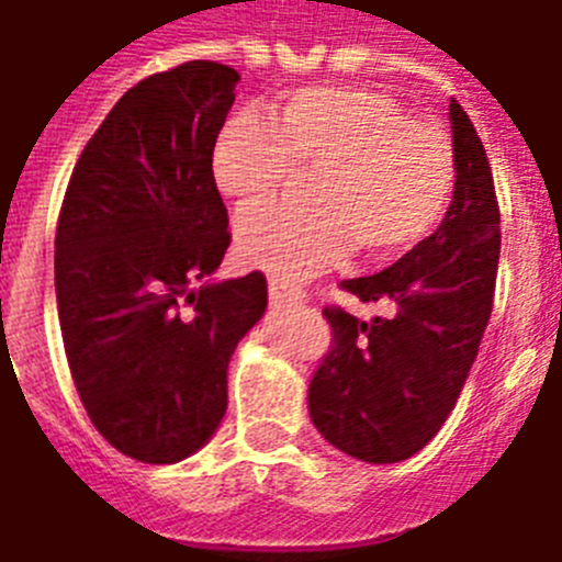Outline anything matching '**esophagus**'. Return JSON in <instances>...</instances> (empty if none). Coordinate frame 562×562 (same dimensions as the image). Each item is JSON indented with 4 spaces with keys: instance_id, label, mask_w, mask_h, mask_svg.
<instances>
[{
    "instance_id": "1",
    "label": "esophagus",
    "mask_w": 562,
    "mask_h": 562,
    "mask_svg": "<svg viewBox=\"0 0 562 562\" xmlns=\"http://www.w3.org/2000/svg\"><path fill=\"white\" fill-rule=\"evenodd\" d=\"M268 296H271V305L277 308H285V305H300L305 300L300 288L291 285L285 280H268Z\"/></svg>"
}]
</instances>
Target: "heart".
<instances>
[{
	"label": "heart",
	"mask_w": 562,
	"mask_h": 562,
	"mask_svg": "<svg viewBox=\"0 0 562 562\" xmlns=\"http://www.w3.org/2000/svg\"><path fill=\"white\" fill-rule=\"evenodd\" d=\"M294 166H316V206L257 203L234 226L237 257L285 280L334 266L356 243L373 257L409 251L456 189L450 135L364 85L300 87L268 104V121L240 112L214 138V187L234 203L271 194Z\"/></svg>",
	"instance_id": "obj_1"
}]
</instances>
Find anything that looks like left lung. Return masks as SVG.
I'll list each match as a JSON object with an SVG mask.
<instances>
[{"label": "left lung", "mask_w": 562, "mask_h": 562, "mask_svg": "<svg viewBox=\"0 0 562 562\" xmlns=\"http://www.w3.org/2000/svg\"><path fill=\"white\" fill-rule=\"evenodd\" d=\"M456 189L441 226L373 277L345 280L393 314L356 319L325 308L328 353L308 384V413L345 456L396 463L424 450L456 407L495 296L501 214L486 149L450 101Z\"/></svg>", "instance_id": "8db88e82"}]
</instances>
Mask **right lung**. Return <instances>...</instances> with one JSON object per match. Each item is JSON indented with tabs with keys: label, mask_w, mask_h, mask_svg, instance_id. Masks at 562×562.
<instances>
[{
	"label": "right lung",
	"mask_w": 562,
	"mask_h": 562,
	"mask_svg": "<svg viewBox=\"0 0 562 562\" xmlns=\"http://www.w3.org/2000/svg\"><path fill=\"white\" fill-rule=\"evenodd\" d=\"M240 72L187 61L126 90L72 169L56 228V302L87 416L124 456L175 463L226 416L262 274L214 282L232 234L212 146Z\"/></svg>",
	"instance_id": "obj_1"
}]
</instances>
